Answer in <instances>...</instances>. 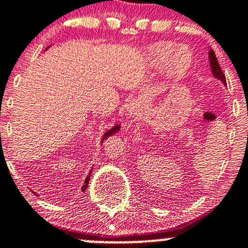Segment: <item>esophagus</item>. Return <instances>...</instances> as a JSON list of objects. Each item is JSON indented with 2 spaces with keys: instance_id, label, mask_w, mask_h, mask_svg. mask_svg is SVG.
<instances>
[{
  "instance_id": "1",
  "label": "esophagus",
  "mask_w": 248,
  "mask_h": 248,
  "mask_svg": "<svg viewBox=\"0 0 248 248\" xmlns=\"http://www.w3.org/2000/svg\"><path fill=\"white\" fill-rule=\"evenodd\" d=\"M140 107L141 103L138 100H131L126 106L127 115H129L130 117H135L137 113L139 112V110H140Z\"/></svg>"
}]
</instances>
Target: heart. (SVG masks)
I'll list each match as a JSON object with an SVG mask.
<instances>
[{
  "label": "heart",
  "instance_id": "obj_1",
  "mask_svg": "<svg viewBox=\"0 0 248 248\" xmlns=\"http://www.w3.org/2000/svg\"><path fill=\"white\" fill-rule=\"evenodd\" d=\"M147 67L154 71L167 69L168 75L174 78H181L188 74L193 67V53L186 46L174 43H156L146 49Z\"/></svg>",
  "mask_w": 248,
  "mask_h": 248
}]
</instances>
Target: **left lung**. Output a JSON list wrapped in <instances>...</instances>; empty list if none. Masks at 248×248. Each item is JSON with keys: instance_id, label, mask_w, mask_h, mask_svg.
Returning <instances> with one entry per match:
<instances>
[{"instance_id": "obj_1", "label": "left lung", "mask_w": 248, "mask_h": 248, "mask_svg": "<svg viewBox=\"0 0 248 248\" xmlns=\"http://www.w3.org/2000/svg\"><path fill=\"white\" fill-rule=\"evenodd\" d=\"M209 63H210L212 75H214L216 78H218V80L222 81L224 86H226L225 75H224L222 68H220L219 63H218V60L216 58V54H215L214 49H210V51H209Z\"/></svg>"}]
</instances>
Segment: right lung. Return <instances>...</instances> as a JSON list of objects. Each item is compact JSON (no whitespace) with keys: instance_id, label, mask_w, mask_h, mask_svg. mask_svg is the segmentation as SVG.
Instances as JSON below:
<instances>
[{"instance_id":"add662e5","label":"right lung","mask_w":248,"mask_h":248,"mask_svg":"<svg viewBox=\"0 0 248 248\" xmlns=\"http://www.w3.org/2000/svg\"><path fill=\"white\" fill-rule=\"evenodd\" d=\"M48 47H49V46H48ZM48 47H47V48H48ZM47 48H46V49H47ZM119 130H121V124H117V125H115V126L111 127V129H110V130H108L107 132L104 133L103 138H102V141H101V144H103V141L106 140L107 138H109L110 136L115 135V133H116V132H118ZM92 170H90L89 174H88V175H87L86 180H84V182H83V186H82V187H81V190H82V191L86 190L87 187H88V185H89V180H90V174H92ZM33 194H36V193H34V191H33ZM36 195H37V194H36Z\"/></svg>"}]
</instances>
